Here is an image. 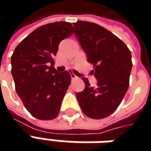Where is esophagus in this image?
I'll use <instances>...</instances> for the list:
<instances>
[{"instance_id":"obj_1","label":"esophagus","mask_w":151,"mask_h":151,"mask_svg":"<svg viewBox=\"0 0 151 151\" xmlns=\"http://www.w3.org/2000/svg\"><path fill=\"white\" fill-rule=\"evenodd\" d=\"M71 78H72V79H73V80H76V79H78V77H77L75 74H73V73H71Z\"/></svg>"}]
</instances>
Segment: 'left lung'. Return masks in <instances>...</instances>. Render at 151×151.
<instances>
[{"label": "left lung", "mask_w": 151, "mask_h": 151, "mask_svg": "<svg viewBox=\"0 0 151 151\" xmlns=\"http://www.w3.org/2000/svg\"><path fill=\"white\" fill-rule=\"evenodd\" d=\"M73 25L98 80L96 88H93L83 78L85 88L77 93L78 101L88 117L106 118L116 110L128 90L132 68L130 51L118 37L98 24L78 21Z\"/></svg>", "instance_id": "obj_1"}]
</instances>
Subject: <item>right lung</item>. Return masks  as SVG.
<instances>
[{
  "mask_svg": "<svg viewBox=\"0 0 151 151\" xmlns=\"http://www.w3.org/2000/svg\"><path fill=\"white\" fill-rule=\"evenodd\" d=\"M72 35L69 22L43 25L24 38L12 56L16 91L27 111L38 119L50 120L58 116L70 85L69 73L57 72L53 57L60 42Z\"/></svg>",
  "mask_w": 151,
  "mask_h": 151,
  "instance_id": "add662e5",
  "label": "right lung"
}]
</instances>
